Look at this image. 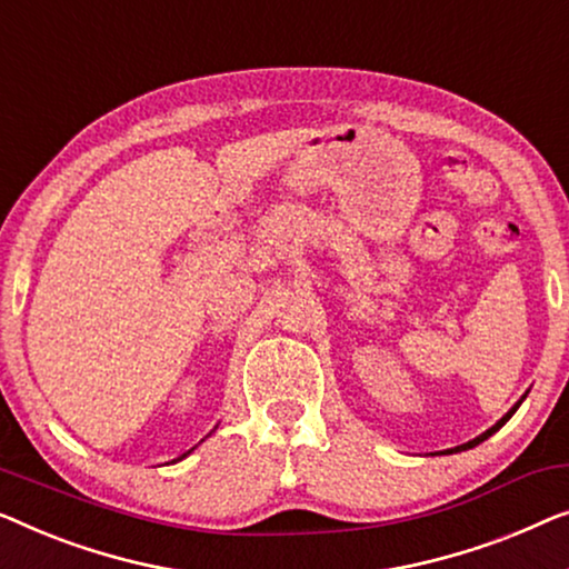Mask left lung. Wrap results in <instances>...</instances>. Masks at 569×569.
I'll use <instances>...</instances> for the list:
<instances>
[{
	"instance_id": "obj_1",
	"label": "left lung",
	"mask_w": 569,
	"mask_h": 569,
	"mask_svg": "<svg viewBox=\"0 0 569 569\" xmlns=\"http://www.w3.org/2000/svg\"><path fill=\"white\" fill-rule=\"evenodd\" d=\"M518 405H521V402H518ZM518 405L513 407V410H510V412L506 415V418H502V420H498V422H495V426H492L490 430H485V433H482V436H477V438H475V441H469V443H463V446H456V448H451V451H446V453H456V451H467V448H475L477 443H482V441H485V438H490V436L495 433V430H500L502 426H506V422H508L510 418H513V412L518 410Z\"/></svg>"
}]
</instances>
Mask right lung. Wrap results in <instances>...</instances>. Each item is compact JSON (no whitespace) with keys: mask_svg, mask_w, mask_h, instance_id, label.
<instances>
[{"mask_svg":"<svg viewBox=\"0 0 569 569\" xmlns=\"http://www.w3.org/2000/svg\"><path fill=\"white\" fill-rule=\"evenodd\" d=\"M182 456H186V453H182ZM182 456H180V459H182Z\"/></svg>","mask_w":569,"mask_h":569,"instance_id":"obj_1","label":"right lung"}]
</instances>
